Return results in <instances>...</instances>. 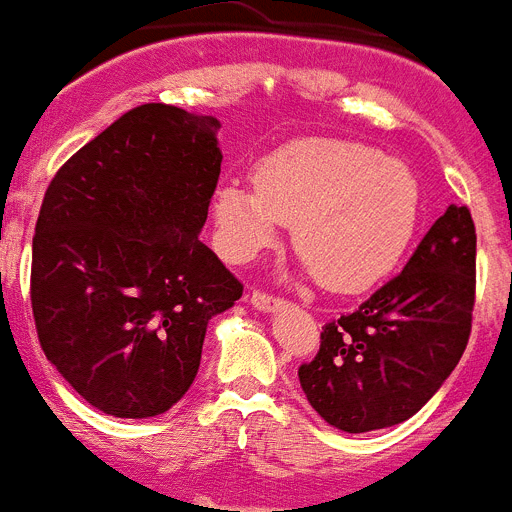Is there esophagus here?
<instances>
[{
	"instance_id": "1",
	"label": "esophagus",
	"mask_w": 512,
	"mask_h": 512,
	"mask_svg": "<svg viewBox=\"0 0 512 512\" xmlns=\"http://www.w3.org/2000/svg\"><path fill=\"white\" fill-rule=\"evenodd\" d=\"M251 304L256 309H259V312H276V309L281 307V299H276V297H269V294H264V292H253L251 294Z\"/></svg>"
}]
</instances>
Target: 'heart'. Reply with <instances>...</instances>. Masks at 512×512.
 Listing matches in <instances>:
<instances>
[{
	"label": "heart",
	"mask_w": 512,
	"mask_h": 512,
	"mask_svg": "<svg viewBox=\"0 0 512 512\" xmlns=\"http://www.w3.org/2000/svg\"><path fill=\"white\" fill-rule=\"evenodd\" d=\"M414 172L358 142L304 137L261 159L253 185L223 180L213 192L218 243L251 261L292 223V243L332 292H360L401 259L419 223Z\"/></svg>",
	"instance_id": "obj_1"
}]
</instances>
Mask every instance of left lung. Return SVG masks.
<instances>
[{
	"label": "left lung",
	"instance_id": "8db88e82",
	"mask_svg": "<svg viewBox=\"0 0 512 512\" xmlns=\"http://www.w3.org/2000/svg\"><path fill=\"white\" fill-rule=\"evenodd\" d=\"M475 253L470 210L449 205L396 279L325 325L299 383L327 424L348 434L396 426L442 388L470 340Z\"/></svg>",
	"mask_w": 512,
	"mask_h": 512
}]
</instances>
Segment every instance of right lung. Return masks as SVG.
Wrapping results in <instances>:
<instances>
[{
  "label": "right lung",
  "instance_id": "obj_1",
  "mask_svg": "<svg viewBox=\"0 0 512 512\" xmlns=\"http://www.w3.org/2000/svg\"><path fill=\"white\" fill-rule=\"evenodd\" d=\"M220 121L144 103L73 154L32 238L40 345L93 409L170 411L200 368L208 322L241 281L200 241L218 185Z\"/></svg>",
  "mask_w": 512,
  "mask_h": 512
}]
</instances>
